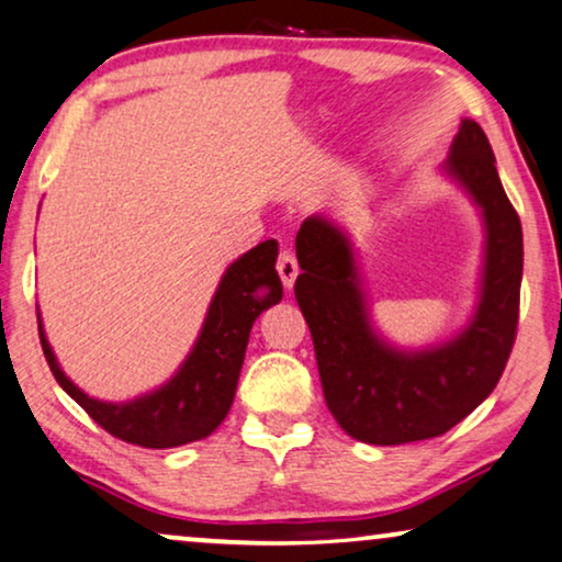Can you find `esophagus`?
Returning <instances> with one entry per match:
<instances>
[{
	"label": "esophagus",
	"instance_id": "esophagus-1",
	"mask_svg": "<svg viewBox=\"0 0 562 562\" xmlns=\"http://www.w3.org/2000/svg\"><path fill=\"white\" fill-rule=\"evenodd\" d=\"M278 272H280V280L284 284V290H292V284L297 280V272L300 267L295 262V257L290 255V251H282L280 259H278Z\"/></svg>",
	"mask_w": 562,
	"mask_h": 562
}]
</instances>
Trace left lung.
Wrapping results in <instances>:
<instances>
[{"label": "left lung", "instance_id": "left-lung-1", "mask_svg": "<svg viewBox=\"0 0 562 562\" xmlns=\"http://www.w3.org/2000/svg\"><path fill=\"white\" fill-rule=\"evenodd\" d=\"M440 176L479 211L484 244L476 303L453 336L400 346L371 315L351 234L326 213L300 226L295 297L311 328L323 397L336 423L369 446H402L448 432L494 392L515 344L521 224L504 193L486 134L461 120Z\"/></svg>", "mask_w": 562, "mask_h": 562}]
</instances>
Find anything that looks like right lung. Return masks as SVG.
<instances>
[{"instance_id":"right-lung-1","label":"right lung","mask_w":562,"mask_h":562,"mask_svg":"<svg viewBox=\"0 0 562 562\" xmlns=\"http://www.w3.org/2000/svg\"><path fill=\"white\" fill-rule=\"evenodd\" d=\"M274 262V239L257 244L247 255L234 259L221 274L193 349L168 382L139 397L106 402L86 394L60 369L37 307V328L47 367L63 390L114 438L142 448H178L209 438L232 409L251 326L262 311L282 300V282Z\"/></svg>"}]
</instances>
